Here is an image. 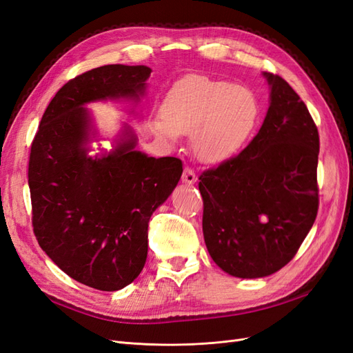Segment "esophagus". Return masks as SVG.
<instances>
[{"label": "esophagus", "instance_id": "esophagus-1", "mask_svg": "<svg viewBox=\"0 0 353 353\" xmlns=\"http://www.w3.org/2000/svg\"><path fill=\"white\" fill-rule=\"evenodd\" d=\"M181 181H183V184H187V185L196 184L197 176L194 174V170L190 169V168H185L184 172H183V176H181Z\"/></svg>", "mask_w": 353, "mask_h": 353}]
</instances>
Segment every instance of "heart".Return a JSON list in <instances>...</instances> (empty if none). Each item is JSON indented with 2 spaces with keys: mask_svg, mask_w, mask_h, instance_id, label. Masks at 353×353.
Returning <instances> with one entry per match:
<instances>
[{
  "mask_svg": "<svg viewBox=\"0 0 353 353\" xmlns=\"http://www.w3.org/2000/svg\"><path fill=\"white\" fill-rule=\"evenodd\" d=\"M259 113L252 90L193 74L169 91L162 108L163 121H153L152 131L170 145L178 144L179 135L191 134L194 154L203 162L219 163L249 140Z\"/></svg>",
  "mask_w": 353,
  "mask_h": 353,
  "instance_id": "heart-1",
  "label": "heart"
}]
</instances>
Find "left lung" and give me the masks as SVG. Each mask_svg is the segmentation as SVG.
<instances>
[{"instance_id": "left-lung-1", "label": "left lung", "mask_w": 353, "mask_h": 353, "mask_svg": "<svg viewBox=\"0 0 353 353\" xmlns=\"http://www.w3.org/2000/svg\"><path fill=\"white\" fill-rule=\"evenodd\" d=\"M270 108L244 150L200 175L203 236L228 275L262 279L293 259L318 212V130L283 78L262 72Z\"/></svg>"}]
</instances>
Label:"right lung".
I'll return each mask as SVG.
<instances>
[{
	"mask_svg": "<svg viewBox=\"0 0 353 353\" xmlns=\"http://www.w3.org/2000/svg\"><path fill=\"white\" fill-rule=\"evenodd\" d=\"M150 73L143 65H108L69 81L30 148L32 225L41 249L70 279L103 292L121 290L143 271L148 221L172 194L183 163L137 150L138 137L125 122L113 138L103 137L87 105L110 100L137 108ZM94 142L99 152L92 155Z\"/></svg>",
	"mask_w": 353,
	"mask_h": 353,
	"instance_id": "right-lung-1",
	"label": "right lung"
}]
</instances>
